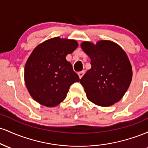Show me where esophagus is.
I'll return each instance as SVG.
<instances>
[{
  "mask_svg": "<svg viewBox=\"0 0 148 148\" xmlns=\"http://www.w3.org/2000/svg\"><path fill=\"white\" fill-rule=\"evenodd\" d=\"M84 73H85V71L84 70H82V71H81V72H78V74H79V76L80 79H81V78H82V76H84Z\"/></svg>",
  "mask_w": 148,
  "mask_h": 148,
  "instance_id": "1",
  "label": "esophagus"
}]
</instances>
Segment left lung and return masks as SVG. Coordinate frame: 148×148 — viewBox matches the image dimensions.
Returning <instances> with one entry per match:
<instances>
[{
  "instance_id": "1",
  "label": "left lung",
  "mask_w": 148,
  "mask_h": 148,
  "mask_svg": "<svg viewBox=\"0 0 148 148\" xmlns=\"http://www.w3.org/2000/svg\"><path fill=\"white\" fill-rule=\"evenodd\" d=\"M81 48L89 56L91 69L80 80L87 98L101 106H109L122 99L132 79V68L120 46L102 40L96 45L88 42Z\"/></svg>"
}]
</instances>
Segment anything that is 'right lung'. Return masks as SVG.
<instances>
[{
    "label": "right lung",
    "instance_id": "1",
    "mask_svg": "<svg viewBox=\"0 0 148 148\" xmlns=\"http://www.w3.org/2000/svg\"><path fill=\"white\" fill-rule=\"evenodd\" d=\"M75 40L54 37L38 45L25 65V83L35 101L48 107L57 106L67 97L72 85L80 81L67 54L77 48Z\"/></svg>",
    "mask_w": 148,
    "mask_h": 148
}]
</instances>
